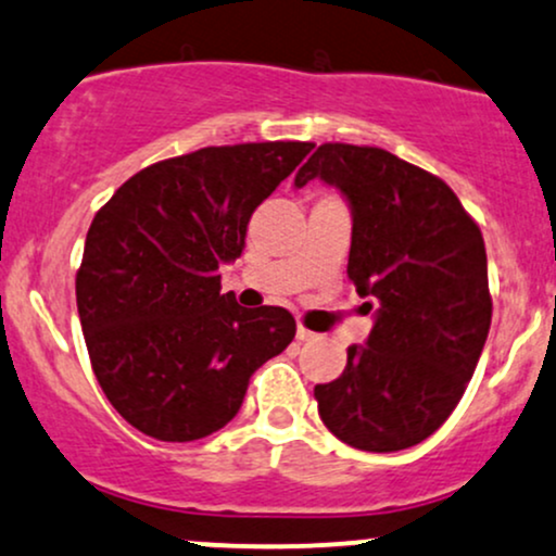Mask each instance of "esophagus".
Wrapping results in <instances>:
<instances>
[{
    "instance_id": "obj_1",
    "label": "esophagus",
    "mask_w": 556,
    "mask_h": 556,
    "mask_svg": "<svg viewBox=\"0 0 556 556\" xmlns=\"http://www.w3.org/2000/svg\"><path fill=\"white\" fill-rule=\"evenodd\" d=\"M315 338H317V332L306 330L304 325H299V328H296V341H315Z\"/></svg>"
}]
</instances>
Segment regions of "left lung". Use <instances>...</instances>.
Listing matches in <instances>:
<instances>
[{"label": "left lung", "mask_w": 556, "mask_h": 556, "mask_svg": "<svg viewBox=\"0 0 556 556\" xmlns=\"http://www.w3.org/2000/svg\"><path fill=\"white\" fill-rule=\"evenodd\" d=\"M323 179L351 205L349 278L375 309L367 345L317 384L319 419L345 445L395 453L453 414L492 325L481 228L440 176L382 148L325 142L293 185Z\"/></svg>", "instance_id": "obj_1"}]
</instances>
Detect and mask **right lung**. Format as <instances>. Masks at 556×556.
<instances>
[{"instance_id":"obj_1","label":"right lung","mask_w":556,"mask_h":556,"mask_svg":"<svg viewBox=\"0 0 556 556\" xmlns=\"http://www.w3.org/2000/svg\"><path fill=\"white\" fill-rule=\"evenodd\" d=\"M312 142L200 148L129 176L96 213L75 278L96 380L142 434L192 442L237 416L250 377L296 336L283 306H239L218 267Z\"/></svg>"}]
</instances>
